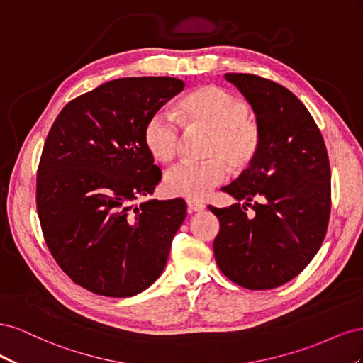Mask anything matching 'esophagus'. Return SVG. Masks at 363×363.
<instances>
[{
	"mask_svg": "<svg viewBox=\"0 0 363 363\" xmlns=\"http://www.w3.org/2000/svg\"><path fill=\"white\" fill-rule=\"evenodd\" d=\"M206 206L196 200H188V211L189 212H200Z\"/></svg>",
	"mask_w": 363,
	"mask_h": 363,
	"instance_id": "esophagus-1",
	"label": "esophagus"
}]
</instances>
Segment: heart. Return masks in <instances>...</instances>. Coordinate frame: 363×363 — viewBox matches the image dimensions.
Here are the masks:
<instances>
[{
	"label": "heart",
	"mask_w": 363,
	"mask_h": 363,
	"mask_svg": "<svg viewBox=\"0 0 363 363\" xmlns=\"http://www.w3.org/2000/svg\"><path fill=\"white\" fill-rule=\"evenodd\" d=\"M182 125L207 131L201 163L184 162L164 175V189L174 196L203 200L227 180L228 169L244 172L255 164L262 145L259 127L251 123L250 106L242 98L218 86H203L175 104ZM150 155L160 163H171L179 152L180 130L167 113L152 115L144 130Z\"/></svg>",
	"instance_id": "obj_1"
}]
</instances>
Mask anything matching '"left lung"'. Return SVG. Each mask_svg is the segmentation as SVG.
Returning <instances> with one entry per match:
<instances>
[{
    "label": "left lung",
    "instance_id": "left-lung-1",
    "mask_svg": "<svg viewBox=\"0 0 363 363\" xmlns=\"http://www.w3.org/2000/svg\"><path fill=\"white\" fill-rule=\"evenodd\" d=\"M225 80L255 111L262 145L255 164L224 188L245 203L208 206L221 225L215 260L239 286L272 289L298 276L323 244L332 206L330 163L312 115L286 87L252 74L228 72Z\"/></svg>",
    "mask_w": 363,
    "mask_h": 363
}]
</instances>
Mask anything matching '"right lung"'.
I'll use <instances>...</instances> for the list:
<instances>
[{"label": "right lung", "instance_id": "right-lung-1", "mask_svg": "<svg viewBox=\"0 0 363 363\" xmlns=\"http://www.w3.org/2000/svg\"><path fill=\"white\" fill-rule=\"evenodd\" d=\"M183 89L174 77L118 79L74 98L54 121L38 168V215L51 256L87 291L136 295L167 265L186 203L133 201L162 180L145 125Z\"/></svg>", "mask_w": 363, "mask_h": 363}]
</instances>
